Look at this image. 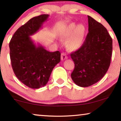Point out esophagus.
<instances>
[{"mask_svg": "<svg viewBox=\"0 0 121 121\" xmlns=\"http://www.w3.org/2000/svg\"><path fill=\"white\" fill-rule=\"evenodd\" d=\"M68 58V57L66 55V54L65 53V52H62L61 54V59L62 60H65V59H67Z\"/></svg>", "mask_w": 121, "mask_h": 121, "instance_id": "34e87169", "label": "esophagus"}]
</instances>
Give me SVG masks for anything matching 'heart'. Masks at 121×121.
Masks as SVG:
<instances>
[{
	"label": "heart",
	"instance_id": "1",
	"mask_svg": "<svg viewBox=\"0 0 121 121\" xmlns=\"http://www.w3.org/2000/svg\"><path fill=\"white\" fill-rule=\"evenodd\" d=\"M86 33V29L84 25L72 22L63 32L61 38L64 40H67L66 46L69 50L76 51L84 44Z\"/></svg>",
	"mask_w": 121,
	"mask_h": 121
}]
</instances>
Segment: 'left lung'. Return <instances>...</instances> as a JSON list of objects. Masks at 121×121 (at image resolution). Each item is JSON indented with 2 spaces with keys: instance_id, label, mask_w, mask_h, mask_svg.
<instances>
[{
  "instance_id": "8db88e82",
  "label": "left lung",
  "mask_w": 121,
  "mask_h": 121,
  "mask_svg": "<svg viewBox=\"0 0 121 121\" xmlns=\"http://www.w3.org/2000/svg\"><path fill=\"white\" fill-rule=\"evenodd\" d=\"M88 33L79 49L71 52L74 63L71 73L74 83L82 87L95 84L109 68L112 52V39L106 28L88 16Z\"/></svg>"
}]
</instances>
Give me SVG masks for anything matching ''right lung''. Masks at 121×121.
<instances>
[{
  "mask_svg": "<svg viewBox=\"0 0 121 121\" xmlns=\"http://www.w3.org/2000/svg\"><path fill=\"white\" fill-rule=\"evenodd\" d=\"M49 16L32 18L15 32L9 43L13 72L23 84L32 89L45 86L54 67L60 61V52H50L40 45L37 47L30 37L42 28Z\"/></svg>",
  "mask_w": 121,
  "mask_h": 121,
  "instance_id": "right-lung-1",
  "label": "right lung"
}]
</instances>
